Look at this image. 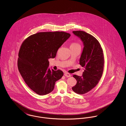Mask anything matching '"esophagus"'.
I'll return each instance as SVG.
<instances>
[{"mask_svg": "<svg viewBox=\"0 0 126 126\" xmlns=\"http://www.w3.org/2000/svg\"><path fill=\"white\" fill-rule=\"evenodd\" d=\"M65 76H66V77H71V75L68 73H65L64 74Z\"/></svg>", "mask_w": 126, "mask_h": 126, "instance_id": "esophagus-1", "label": "esophagus"}]
</instances>
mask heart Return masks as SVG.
I'll return each mask as SVG.
<instances>
[{
  "label": "heart",
  "mask_w": 126,
  "mask_h": 126,
  "mask_svg": "<svg viewBox=\"0 0 126 126\" xmlns=\"http://www.w3.org/2000/svg\"><path fill=\"white\" fill-rule=\"evenodd\" d=\"M78 46H80L79 44H78L77 42H72L71 43L70 47V48H75V47H78Z\"/></svg>",
  "instance_id": "1"
}]
</instances>
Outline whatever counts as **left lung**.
<instances>
[{"mask_svg": "<svg viewBox=\"0 0 126 126\" xmlns=\"http://www.w3.org/2000/svg\"><path fill=\"white\" fill-rule=\"evenodd\" d=\"M73 32L84 43L79 64L84 69L82 77L73 75L77 83L72 89L76 93L83 94L95 87L102 78L104 69V56L100 43L94 37L82 31H73Z\"/></svg>", "mask_w": 126, "mask_h": 126, "instance_id": "left-lung-1", "label": "left lung"}]
</instances>
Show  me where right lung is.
<instances>
[{"label":"right lung","instance_id":"obj_1","mask_svg":"<svg viewBox=\"0 0 126 126\" xmlns=\"http://www.w3.org/2000/svg\"><path fill=\"white\" fill-rule=\"evenodd\" d=\"M64 32H40L23 42L18 53V70L25 83L37 94L51 92L63 76L60 69L50 70L48 60L54 58L59 48L70 36Z\"/></svg>","mask_w":126,"mask_h":126}]
</instances>
